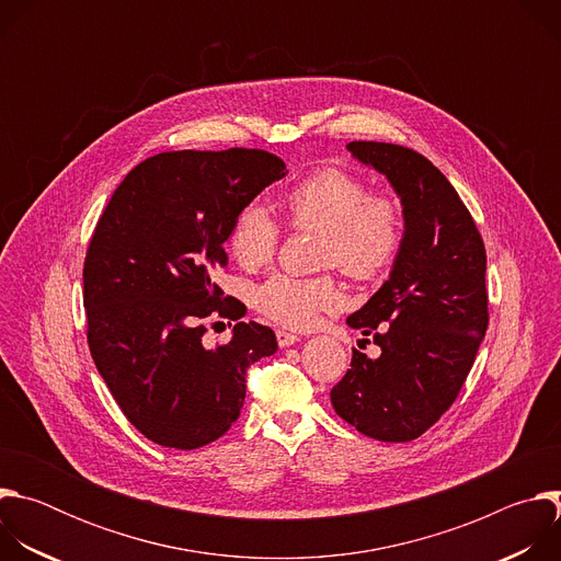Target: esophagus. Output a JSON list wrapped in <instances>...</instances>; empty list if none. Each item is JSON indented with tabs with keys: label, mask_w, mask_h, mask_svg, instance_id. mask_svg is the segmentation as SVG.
<instances>
[{
	"label": "esophagus",
	"mask_w": 561,
	"mask_h": 561,
	"mask_svg": "<svg viewBox=\"0 0 561 561\" xmlns=\"http://www.w3.org/2000/svg\"><path fill=\"white\" fill-rule=\"evenodd\" d=\"M275 335H277V344H279L282 348L293 346V344H297V342H299V337H297L295 333H286V331H282V329H279Z\"/></svg>",
	"instance_id": "obj_1"
}]
</instances>
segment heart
<instances>
[{
    "instance_id": "obj_1",
    "label": "heart",
    "mask_w": 561,
    "mask_h": 561,
    "mask_svg": "<svg viewBox=\"0 0 561 561\" xmlns=\"http://www.w3.org/2000/svg\"><path fill=\"white\" fill-rule=\"evenodd\" d=\"M288 221L295 230L322 232L319 266H337L355 279L381 275L404 242V210L392 195H370L368 184L346 171L324 169L288 191ZM282 242V226L266 206L253 202L237 215L228 244L244 268L268 264ZM255 308L271 322L306 331L324 312L346 304L342 284L333 275L295 277L273 273L253 290Z\"/></svg>"
}]
</instances>
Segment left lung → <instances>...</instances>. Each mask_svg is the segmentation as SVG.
Listing matches in <instances>:
<instances>
[{
	"label": "left lung",
	"mask_w": 561,
	"mask_h": 561,
	"mask_svg": "<svg viewBox=\"0 0 561 561\" xmlns=\"http://www.w3.org/2000/svg\"><path fill=\"white\" fill-rule=\"evenodd\" d=\"M404 206V242L390 277L346 322L381 348H353L331 390L335 413L362 435L411 442L457 399L489 327L486 249L468 208L428 159L386 141H351Z\"/></svg>",
	"instance_id": "left-lung-1"
}]
</instances>
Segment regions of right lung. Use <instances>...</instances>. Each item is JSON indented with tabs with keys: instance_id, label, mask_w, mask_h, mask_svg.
Listing matches in <instances>:
<instances>
[{
	"instance_id": "right-lung-1",
	"label": "right lung",
	"mask_w": 561,
	"mask_h": 561,
	"mask_svg": "<svg viewBox=\"0 0 561 561\" xmlns=\"http://www.w3.org/2000/svg\"><path fill=\"white\" fill-rule=\"evenodd\" d=\"M284 175L282 159L260 148L159 152L124 178L95 226L89 348L126 420L159 446L221 437L244 407L249 366L277 351L257 322H237L215 348L204 335L208 319L244 314L215 273L237 215Z\"/></svg>"
}]
</instances>
